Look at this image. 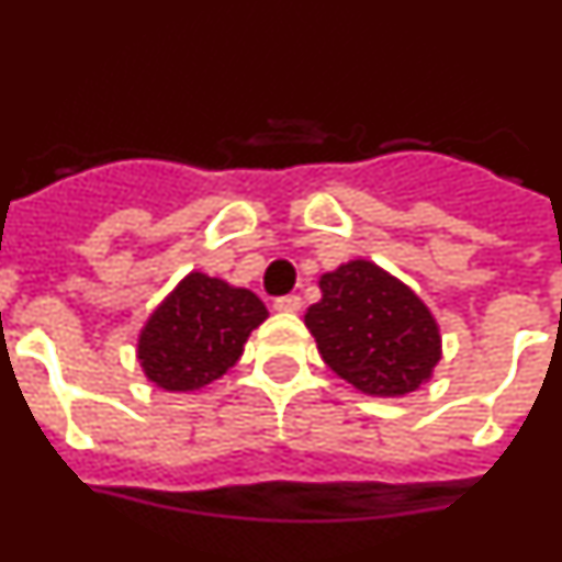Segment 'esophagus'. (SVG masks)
I'll return each mask as SVG.
<instances>
[{
    "label": "esophagus",
    "mask_w": 562,
    "mask_h": 562,
    "mask_svg": "<svg viewBox=\"0 0 562 562\" xmlns=\"http://www.w3.org/2000/svg\"><path fill=\"white\" fill-rule=\"evenodd\" d=\"M276 312H297L301 310V297L297 295H284V297H276V304H272Z\"/></svg>",
    "instance_id": "1"
}]
</instances>
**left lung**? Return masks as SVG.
I'll return each mask as SVG.
<instances>
[{"instance_id":"left-lung-1","label":"left lung","mask_w":562,"mask_h":562,"mask_svg":"<svg viewBox=\"0 0 562 562\" xmlns=\"http://www.w3.org/2000/svg\"><path fill=\"white\" fill-rule=\"evenodd\" d=\"M321 301L304 315L324 362L369 396H405L441 360L436 317L400 278L355 258L321 276Z\"/></svg>"}]
</instances>
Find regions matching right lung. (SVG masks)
Masks as SVG:
<instances>
[{
    "label": "right lung",
    "mask_w": 562,
    "mask_h": 562,
    "mask_svg": "<svg viewBox=\"0 0 562 562\" xmlns=\"http://www.w3.org/2000/svg\"><path fill=\"white\" fill-rule=\"evenodd\" d=\"M270 312L245 286L205 272H188L137 337V360L157 389L188 394L227 374L245 351L252 329Z\"/></svg>",
    "instance_id": "1"
}]
</instances>
